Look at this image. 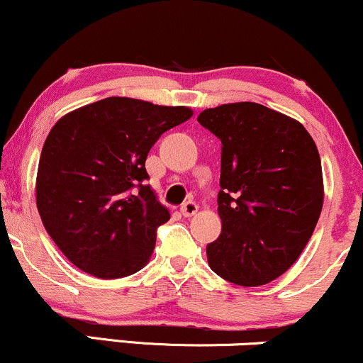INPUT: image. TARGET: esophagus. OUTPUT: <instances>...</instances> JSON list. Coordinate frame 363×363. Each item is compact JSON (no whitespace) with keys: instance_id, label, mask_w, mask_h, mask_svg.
Instances as JSON below:
<instances>
[{"instance_id":"34e87169","label":"esophagus","mask_w":363,"mask_h":363,"mask_svg":"<svg viewBox=\"0 0 363 363\" xmlns=\"http://www.w3.org/2000/svg\"><path fill=\"white\" fill-rule=\"evenodd\" d=\"M196 211H198V205H196L194 201H187L181 206V213H182V216H186V218L196 215Z\"/></svg>"}]
</instances>
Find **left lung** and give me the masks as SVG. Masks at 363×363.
<instances>
[{
    "label": "left lung",
    "mask_w": 363,
    "mask_h": 363,
    "mask_svg": "<svg viewBox=\"0 0 363 363\" xmlns=\"http://www.w3.org/2000/svg\"><path fill=\"white\" fill-rule=\"evenodd\" d=\"M198 121L222 141V234L208 244V264L235 285H266L298 259L319 220L318 147L297 119L256 102L205 109Z\"/></svg>",
    "instance_id": "1"
}]
</instances>
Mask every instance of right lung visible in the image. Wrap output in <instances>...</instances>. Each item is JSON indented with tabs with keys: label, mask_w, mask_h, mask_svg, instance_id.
<instances>
[{
	"label": "right lung",
	"mask_w": 363,
	"mask_h": 363,
	"mask_svg": "<svg viewBox=\"0 0 363 363\" xmlns=\"http://www.w3.org/2000/svg\"><path fill=\"white\" fill-rule=\"evenodd\" d=\"M193 116L184 106L107 97L78 107L44 141L35 201L45 230L82 272L112 280L140 272L170 218L145 160L162 133Z\"/></svg>",
	"instance_id": "right-lung-1"
}]
</instances>
